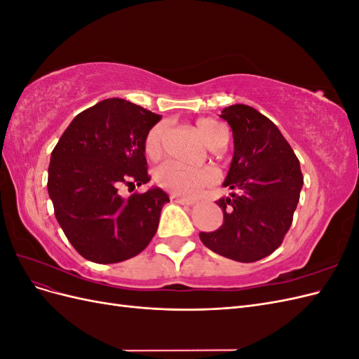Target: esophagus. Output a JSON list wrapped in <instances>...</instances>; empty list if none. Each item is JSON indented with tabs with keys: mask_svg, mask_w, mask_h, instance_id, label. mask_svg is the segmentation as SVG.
I'll return each mask as SVG.
<instances>
[{
	"mask_svg": "<svg viewBox=\"0 0 359 359\" xmlns=\"http://www.w3.org/2000/svg\"><path fill=\"white\" fill-rule=\"evenodd\" d=\"M170 201H172V202H177V203H182V205H193V203H194V199H190V198H180V196H175V194H172Z\"/></svg>",
	"mask_w": 359,
	"mask_h": 359,
	"instance_id": "1",
	"label": "esophagus"
}]
</instances>
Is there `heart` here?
Listing matches in <instances>:
<instances>
[{
	"label": "heart",
	"mask_w": 359,
	"mask_h": 359,
	"mask_svg": "<svg viewBox=\"0 0 359 359\" xmlns=\"http://www.w3.org/2000/svg\"><path fill=\"white\" fill-rule=\"evenodd\" d=\"M198 133L203 142L212 148L217 140L220 139L226 130L214 119H199L196 123ZM166 127L158 123L148 130L144 139V151L149 160H158L163 154V145H165ZM154 180L157 186L180 196H193L202 189L210 187L217 181V172L208 168H187L178 165V163H165L156 173Z\"/></svg>",
	"instance_id": "1"
}]
</instances>
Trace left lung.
<instances>
[{
	"label": "left lung",
	"instance_id": "1",
	"mask_svg": "<svg viewBox=\"0 0 359 359\" xmlns=\"http://www.w3.org/2000/svg\"><path fill=\"white\" fill-rule=\"evenodd\" d=\"M220 116L233 135L223 186L238 193L217 201L223 224L199 236L217 255L256 262L281 245L292 224L304 182L299 160L277 126L255 107L232 104Z\"/></svg>",
	"mask_w": 359,
	"mask_h": 359
}]
</instances>
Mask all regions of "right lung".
<instances>
[{"label": "right lung", "mask_w": 359, "mask_h": 359, "mask_svg": "<svg viewBox=\"0 0 359 359\" xmlns=\"http://www.w3.org/2000/svg\"><path fill=\"white\" fill-rule=\"evenodd\" d=\"M160 118L127 100L107 99L76 115L52 151L53 211L76 252L91 262H123L157 232L168 194L156 187L126 199L118 190L151 180L144 139Z\"/></svg>", "instance_id": "obj_1"}]
</instances>
